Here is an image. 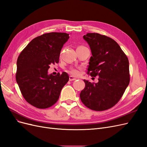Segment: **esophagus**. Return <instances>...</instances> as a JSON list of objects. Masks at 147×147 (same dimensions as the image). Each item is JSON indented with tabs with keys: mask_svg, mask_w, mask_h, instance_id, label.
I'll return each mask as SVG.
<instances>
[{
	"mask_svg": "<svg viewBox=\"0 0 147 147\" xmlns=\"http://www.w3.org/2000/svg\"><path fill=\"white\" fill-rule=\"evenodd\" d=\"M76 78H74L73 76H70L69 77V81H74V80H75Z\"/></svg>",
	"mask_w": 147,
	"mask_h": 147,
	"instance_id": "esophagus-1",
	"label": "esophagus"
}]
</instances>
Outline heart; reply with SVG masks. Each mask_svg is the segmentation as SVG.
I'll return each instance as SVG.
<instances>
[{"instance_id":"1","label":"heart","mask_w":147,"mask_h":147,"mask_svg":"<svg viewBox=\"0 0 147 147\" xmlns=\"http://www.w3.org/2000/svg\"><path fill=\"white\" fill-rule=\"evenodd\" d=\"M79 47H82V46H79ZM69 72L70 74H72L73 75H75V76L78 75L80 74L79 70L78 69H76V68H71L70 69Z\"/></svg>"}]
</instances>
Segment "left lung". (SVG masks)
<instances>
[{"mask_svg": "<svg viewBox=\"0 0 147 147\" xmlns=\"http://www.w3.org/2000/svg\"><path fill=\"white\" fill-rule=\"evenodd\" d=\"M83 38L92 56L88 74L98 76V82L84 80L85 88L80 97L87 108L97 111L110 109L122 98L130 81L129 61L114 39L97 33H88Z\"/></svg>", "mask_w": 147, "mask_h": 147, "instance_id": "obj_1", "label": "left lung"}]
</instances>
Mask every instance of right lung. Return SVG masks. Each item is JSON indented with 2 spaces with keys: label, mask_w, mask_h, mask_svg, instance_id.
<instances>
[{
  "label": "right lung",
  "mask_w": 147,
  "mask_h": 147,
  "mask_svg": "<svg viewBox=\"0 0 147 147\" xmlns=\"http://www.w3.org/2000/svg\"><path fill=\"white\" fill-rule=\"evenodd\" d=\"M69 38L65 33H44L34 38L19 55L16 80L25 100L39 109L57 103L69 80L63 72L48 74L50 64L59 63L61 50Z\"/></svg>",
  "instance_id": "obj_1"
}]
</instances>
